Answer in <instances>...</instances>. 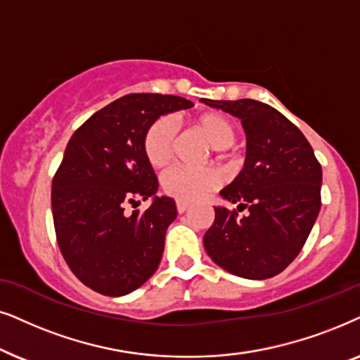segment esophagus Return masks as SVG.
Instances as JSON below:
<instances>
[{
	"instance_id": "34e87169",
	"label": "esophagus",
	"mask_w": 360,
	"mask_h": 360,
	"mask_svg": "<svg viewBox=\"0 0 360 360\" xmlns=\"http://www.w3.org/2000/svg\"><path fill=\"white\" fill-rule=\"evenodd\" d=\"M176 209H177V212H179V214H184L186 210L189 209V204L188 202H183V200H177Z\"/></svg>"
}]
</instances>
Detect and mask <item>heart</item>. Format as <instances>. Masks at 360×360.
Masks as SVG:
<instances>
[{
  "label": "heart",
  "instance_id": "heart-1",
  "mask_svg": "<svg viewBox=\"0 0 360 360\" xmlns=\"http://www.w3.org/2000/svg\"><path fill=\"white\" fill-rule=\"evenodd\" d=\"M195 124L215 150H225L236 141V127L224 115L204 113L195 120ZM177 123L169 115L156 118L150 124L143 148H145L148 161L153 166H165L171 160L174 153ZM217 184L219 174L210 167L195 169L188 166H172L161 176L162 191L183 202H194V200L202 199L210 191L217 188Z\"/></svg>",
  "mask_w": 360,
  "mask_h": 360
}]
</instances>
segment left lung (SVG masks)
Wrapping results in <instances>:
<instances>
[{
	"label": "left lung",
	"mask_w": 360,
	"mask_h": 360,
	"mask_svg": "<svg viewBox=\"0 0 360 360\" xmlns=\"http://www.w3.org/2000/svg\"><path fill=\"white\" fill-rule=\"evenodd\" d=\"M202 102L240 118L245 165L220 195L249 210L238 218L236 210L214 207L205 252L232 275L275 276L298 257L318 219L323 169L300 128L276 108L250 98Z\"/></svg>",
	"instance_id": "1"
}]
</instances>
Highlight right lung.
I'll use <instances>...</instances> for the list:
<instances>
[{
	"label": "right lung",
	"instance_id": "obj_1",
	"mask_svg": "<svg viewBox=\"0 0 360 360\" xmlns=\"http://www.w3.org/2000/svg\"><path fill=\"white\" fill-rule=\"evenodd\" d=\"M191 107L176 95H124L67 143L51 193L57 243L72 273L100 295L131 293L160 266L177 210L171 198L156 195L143 141L156 118ZM141 198L152 199L145 213L124 214V205Z\"/></svg>",
	"mask_w": 360,
	"mask_h": 360
}]
</instances>
